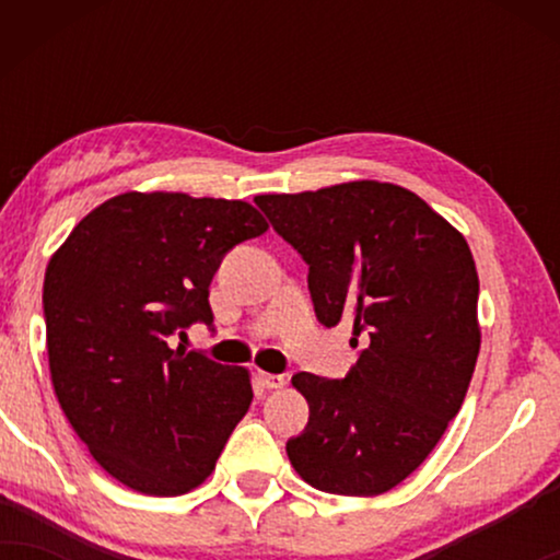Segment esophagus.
<instances>
[{
	"mask_svg": "<svg viewBox=\"0 0 560 560\" xmlns=\"http://www.w3.org/2000/svg\"><path fill=\"white\" fill-rule=\"evenodd\" d=\"M257 382L262 385L265 389H280L285 385V377L282 374H270V372H259L257 374Z\"/></svg>",
	"mask_w": 560,
	"mask_h": 560,
	"instance_id": "34e87169",
	"label": "esophagus"
}]
</instances>
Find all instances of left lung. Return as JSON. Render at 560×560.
<instances>
[{
    "label": "left lung",
    "instance_id": "obj_1",
    "mask_svg": "<svg viewBox=\"0 0 560 560\" xmlns=\"http://www.w3.org/2000/svg\"><path fill=\"white\" fill-rule=\"evenodd\" d=\"M255 203L308 265L320 324L349 316L366 336L347 377H293L311 416L285 443L290 464L324 492H387L425 462L469 389L479 354L469 244L393 183H341Z\"/></svg>",
    "mask_w": 560,
    "mask_h": 560
}]
</instances>
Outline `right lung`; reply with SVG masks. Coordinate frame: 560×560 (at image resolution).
<instances>
[{
	"label": "right lung",
	"instance_id": "1",
	"mask_svg": "<svg viewBox=\"0 0 560 560\" xmlns=\"http://www.w3.org/2000/svg\"><path fill=\"white\" fill-rule=\"evenodd\" d=\"M262 232L267 221L244 201L121 194L50 259L43 313L58 402L102 469L135 492L201 485L249 410L247 370L167 339L213 326L221 259Z\"/></svg>",
	"mask_w": 560,
	"mask_h": 560
}]
</instances>
